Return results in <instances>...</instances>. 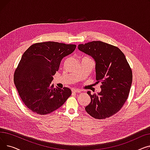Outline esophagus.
Masks as SVG:
<instances>
[{"instance_id":"34e87169","label":"esophagus","mask_w":150,"mask_h":150,"mask_svg":"<svg viewBox=\"0 0 150 150\" xmlns=\"http://www.w3.org/2000/svg\"><path fill=\"white\" fill-rule=\"evenodd\" d=\"M72 92L73 93H80L81 92V91L79 89H76V88H74L72 89Z\"/></svg>"}]
</instances>
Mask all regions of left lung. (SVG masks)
Segmentation results:
<instances>
[{
    "mask_svg": "<svg viewBox=\"0 0 150 150\" xmlns=\"http://www.w3.org/2000/svg\"><path fill=\"white\" fill-rule=\"evenodd\" d=\"M78 49L96 62V80L101 91L92 95L85 108L92 117L104 119L116 114L127 101L132 81V70L123 53L118 47L102 41L79 44Z\"/></svg>",
    "mask_w": 150,
    "mask_h": 150,
    "instance_id": "1",
    "label": "left lung"
}]
</instances>
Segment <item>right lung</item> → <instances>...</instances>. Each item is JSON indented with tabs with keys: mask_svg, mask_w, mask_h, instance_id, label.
<instances>
[{
	"mask_svg": "<svg viewBox=\"0 0 150 150\" xmlns=\"http://www.w3.org/2000/svg\"><path fill=\"white\" fill-rule=\"evenodd\" d=\"M75 48L74 44L39 42L31 45L22 54L14 82L23 103L31 111L40 115L51 113L70 96L69 88H54L51 83L62 58Z\"/></svg>",
	"mask_w": 150,
	"mask_h": 150,
	"instance_id": "add662e5",
	"label": "right lung"
}]
</instances>
